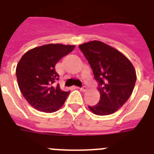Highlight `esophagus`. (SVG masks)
Returning <instances> with one entry per match:
<instances>
[{
	"label": "esophagus",
	"mask_w": 154,
	"mask_h": 154,
	"mask_svg": "<svg viewBox=\"0 0 154 154\" xmlns=\"http://www.w3.org/2000/svg\"><path fill=\"white\" fill-rule=\"evenodd\" d=\"M80 90L82 92H85L87 90V88L86 86H85V85H83V86L82 87V88H80Z\"/></svg>",
	"instance_id": "esophagus-1"
}]
</instances>
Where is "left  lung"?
Wrapping results in <instances>:
<instances>
[{
	"instance_id": "left-lung-1",
	"label": "left lung",
	"mask_w": 154,
	"mask_h": 154,
	"mask_svg": "<svg viewBox=\"0 0 154 154\" xmlns=\"http://www.w3.org/2000/svg\"><path fill=\"white\" fill-rule=\"evenodd\" d=\"M99 83L100 101L89 106L99 116L112 114L119 109L133 93L137 75L130 60L117 49L99 41L79 45Z\"/></svg>"
}]
</instances>
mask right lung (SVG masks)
Listing matches in <instances>:
<instances>
[{
    "instance_id": "1",
    "label": "right lung",
    "mask_w": 154,
    "mask_h": 154,
    "mask_svg": "<svg viewBox=\"0 0 154 154\" xmlns=\"http://www.w3.org/2000/svg\"><path fill=\"white\" fill-rule=\"evenodd\" d=\"M74 48L70 45H44L30 49L20 58L16 69L18 86L34 109L53 112L62 107L70 92L54 85L59 77L55 65Z\"/></svg>"
}]
</instances>
